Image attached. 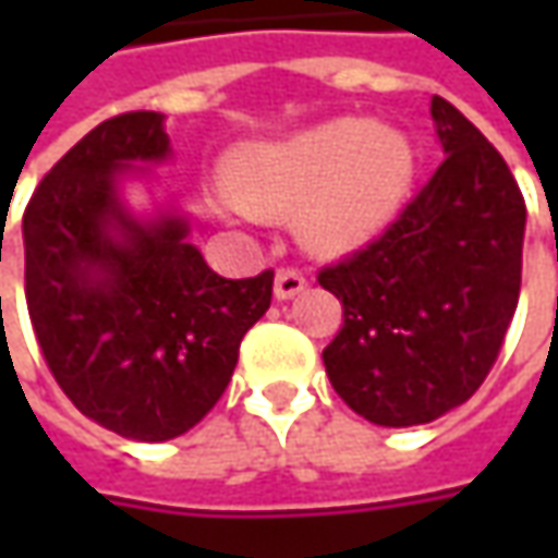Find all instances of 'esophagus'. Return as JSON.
Instances as JSON below:
<instances>
[{
    "mask_svg": "<svg viewBox=\"0 0 558 558\" xmlns=\"http://www.w3.org/2000/svg\"><path fill=\"white\" fill-rule=\"evenodd\" d=\"M304 289H307V276H304L301 269L282 267L276 272V286H272V291H276L279 301H289V298L301 294Z\"/></svg>",
    "mask_w": 558,
    "mask_h": 558,
    "instance_id": "obj_1",
    "label": "esophagus"
}]
</instances>
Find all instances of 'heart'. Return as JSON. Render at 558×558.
I'll return each mask as SVG.
<instances>
[{
  "label": "heart",
  "instance_id": "b5f03b06",
  "mask_svg": "<svg viewBox=\"0 0 558 558\" xmlns=\"http://www.w3.org/2000/svg\"><path fill=\"white\" fill-rule=\"evenodd\" d=\"M226 217L291 214L316 254L366 245L400 214L416 183L413 140L391 123L332 118L289 136L251 142L226 161Z\"/></svg>",
  "mask_w": 558,
  "mask_h": 558
}]
</instances>
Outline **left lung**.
Wrapping results in <instances>:
<instances>
[{
	"instance_id": "1",
	"label": "left lung",
	"mask_w": 558,
	"mask_h": 558,
	"mask_svg": "<svg viewBox=\"0 0 558 558\" xmlns=\"http://www.w3.org/2000/svg\"><path fill=\"white\" fill-rule=\"evenodd\" d=\"M444 163L375 242L319 286L344 307L323 351L338 397L375 425L407 428L482 388L522 289L525 198L500 151L432 98Z\"/></svg>"
}]
</instances>
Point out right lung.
<instances>
[{
    "instance_id": "add662e5",
    "label": "right lung",
    "mask_w": 558,
    "mask_h": 558,
    "mask_svg": "<svg viewBox=\"0 0 558 558\" xmlns=\"http://www.w3.org/2000/svg\"><path fill=\"white\" fill-rule=\"evenodd\" d=\"M167 158L163 114L105 120L24 210L27 311L54 381L101 428L151 444L214 410L272 298V269L223 279L207 267L183 214H130L120 180Z\"/></svg>"
}]
</instances>
